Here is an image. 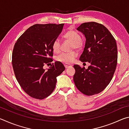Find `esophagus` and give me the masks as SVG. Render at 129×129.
I'll list each match as a JSON object with an SVG mask.
<instances>
[{
	"instance_id": "34e87169",
	"label": "esophagus",
	"mask_w": 129,
	"mask_h": 129,
	"mask_svg": "<svg viewBox=\"0 0 129 129\" xmlns=\"http://www.w3.org/2000/svg\"><path fill=\"white\" fill-rule=\"evenodd\" d=\"M64 66H65V68L66 69H67V68H70V67H72V65H69V64H64Z\"/></svg>"
}]
</instances>
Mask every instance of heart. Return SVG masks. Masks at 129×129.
I'll return each instance as SVG.
<instances>
[{
  "label": "heart",
  "mask_w": 129,
  "mask_h": 129,
  "mask_svg": "<svg viewBox=\"0 0 129 129\" xmlns=\"http://www.w3.org/2000/svg\"><path fill=\"white\" fill-rule=\"evenodd\" d=\"M64 38L73 43L72 48L77 49H81L84 45V40L81 38L80 35L77 31L70 29L64 34ZM52 49L54 53H58L61 50V42L58 39H56L52 43ZM77 56V53L75 51L71 52H62L57 56L56 59L58 62L70 64L75 60Z\"/></svg>",
  "instance_id": "heart-1"
}]
</instances>
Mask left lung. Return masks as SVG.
I'll return each mask as SVG.
<instances>
[{
  "label": "left lung",
  "mask_w": 129,
  "mask_h": 129,
  "mask_svg": "<svg viewBox=\"0 0 129 129\" xmlns=\"http://www.w3.org/2000/svg\"><path fill=\"white\" fill-rule=\"evenodd\" d=\"M77 30L86 38L80 60L90 65L86 69L74 65V82L83 94L94 95L106 88L114 75L118 58L116 41L104 25L96 22L82 23Z\"/></svg>",
  "instance_id": "obj_1"
}]
</instances>
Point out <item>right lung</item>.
Segmentation results:
<instances>
[{"label":"right lung","mask_w":129,"mask_h":129,"mask_svg":"<svg viewBox=\"0 0 129 129\" xmlns=\"http://www.w3.org/2000/svg\"><path fill=\"white\" fill-rule=\"evenodd\" d=\"M64 24H35L25 30L15 43L12 64L15 77L30 97L42 100L53 92L57 77L65 70L56 61L49 69L43 67L53 61L52 43L61 32Z\"/></svg>","instance_id":"right-lung-1"}]
</instances>
